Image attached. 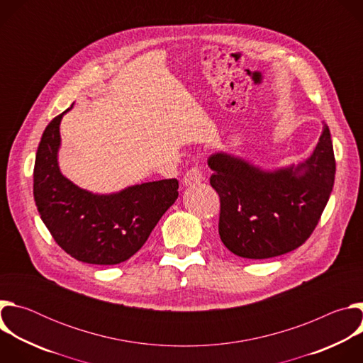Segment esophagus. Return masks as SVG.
I'll return each mask as SVG.
<instances>
[{"label":"esophagus","instance_id":"34e87169","mask_svg":"<svg viewBox=\"0 0 363 363\" xmlns=\"http://www.w3.org/2000/svg\"><path fill=\"white\" fill-rule=\"evenodd\" d=\"M202 181V171L201 168L198 167H192L191 169L186 171V174L184 175V179H182V184L185 186H191V185H196Z\"/></svg>","mask_w":363,"mask_h":363}]
</instances>
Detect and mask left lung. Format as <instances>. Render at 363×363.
I'll list each match as a JSON object with an SVG mask.
<instances>
[{
    "mask_svg": "<svg viewBox=\"0 0 363 363\" xmlns=\"http://www.w3.org/2000/svg\"><path fill=\"white\" fill-rule=\"evenodd\" d=\"M211 186L220 195L218 233L238 257L263 260L300 247L316 228L335 184L329 126L304 162L264 171L217 152L208 158Z\"/></svg>",
    "mask_w": 363,
    "mask_h": 363,
    "instance_id": "left-lung-1",
    "label": "left lung"
}]
</instances>
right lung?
<instances>
[{
    "label": "right lung",
    "instance_id": "1",
    "mask_svg": "<svg viewBox=\"0 0 363 363\" xmlns=\"http://www.w3.org/2000/svg\"><path fill=\"white\" fill-rule=\"evenodd\" d=\"M66 112L47 125L37 149L33 186L37 210L55 241L76 260L99 266L123 263L140 250L177 201L178 181L145 182L115 194L79 188L60 172L57 162Z\"/></svg>",
    "mask_w": 363,
    "mask_h": 363
}]
</instances>
